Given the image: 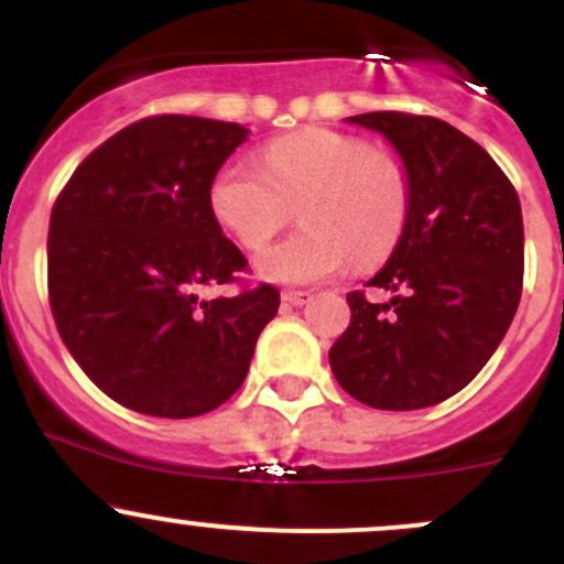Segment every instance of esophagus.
Masks as SVG:
<instances>
[{"label":"esophagus","instance_id":"obj_1","mask_svg":"<svg viewBox=\"0 0 564 564\" xmlns=\"http://www.w3.org/2000/svg\"><path fill=\"white\" fill-rule=\"evenodd\" d=\"M281 297H283V303L297 305V308H300V305H308L311 300H314V294H311V292H294V289H289V292H283Z\"/></svg>","mask_w":564,"mask_h":564}]
</instances>
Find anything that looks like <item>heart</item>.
I'll use <instances>...</instances> for the list:
<instances>
[{"label": "heart", "mask_w": 564, "mask_h": 564, "mask_svg": "<svg viewBox=\"0 0 564 564\" xmlns=\"http://www.w3.org/2000/svg\"><path fill=\"white\" fill-rule=\"evenodd\" d=\"M300 207L303 231L256 256V272L275 283H318L351 264L373 267L398 246L409 215V182L368 141L327 128L275 139L264 166L224 163L209 182V209L246 248H261Z\"/></svg>", "instance_id": "1"}]
</instances>
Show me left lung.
<instances>
[{
	"label": "left lung",
	"instance_id": "1",
	"mask_svg": "<svg viewBox=\"0 0 564 564\" xmlns=\"http://www.w3.org/2000/svg\"><path fill=\"white\" fill-rule=\"evenodd\" d=\"M390 141L409 182V215L388 264L349 292L351 322L329 349L338 384L373 409H425L480 373L513 322L524 281L516 187L477 141L436 117H346Z\"/></svg>",
	"mask_w": 564,
	"mask_h": 564
}]
</instances>
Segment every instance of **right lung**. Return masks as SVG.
<instances>
[{
    "mask_svg": "<svg viewBox=\"0 0 564 564\" xmlns=\"http://www.w3.org/2000/svg\"><path fill=\"white\" fill-rule=\"evenodd\" d=\"M250 130L163 113L113 133L51 209L48 300L73 360L122 406L198 417L246 382L281 294L198 300L248 261L209 209V182Z\"/></svg>",
    "mask_w": 564,
    "mask_h": 564,
    "instance_id": "right-lung-1",
    "label": "right lung"
}]
</instances>
